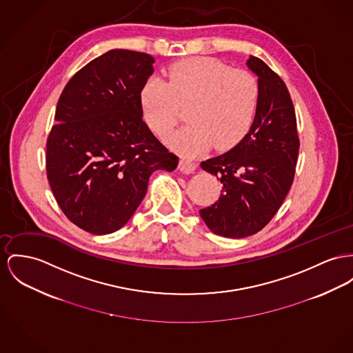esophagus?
I'll list each match as a JSON object with an SVG mask.
<instances>
[{
    "instance_id": "1",
    "label": "esophagus",
    "mask_w": 353,
    "mask_h": 353,
    "mask_svg": "<svg viewBox=\"0 0 353 353\" xmlns=\"http://www.w3.org/2000/svg\"><path fill=\"white\" fill-rule=\"evenodd\" d=\"M195 168H196V163L192 162V161H190V159L182 158V159L179 161V170L183 171V172H192Z\"/></svg>"
}]
</instances>
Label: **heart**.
<instances>
[{"instance_id":"1","label":"heart","mask_w":353,"mask_h":353,"mask_svg":"<svg viewBox=\"0 0 353 353\" xmlns=\"http://www.w3.org/2000/svg\"><path fill=\"white\" fill-rule=\"evenodd\" d=\"M259 83L250 72L232 70L210 57L174 64L165 80L150 77L141 92V108L150 128L159 137L171 134L188 108V125L168 144L186 157L234 147L249 132L259 107Z\"/></svg>"}]
</instances>
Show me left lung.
I'll return each instance as SVG.
<instances>
[{
	"mask_svg": "<svg viewBox=\"0 0 353 353\" xmlns=\"http://www.w3.org/2000/svg\"><path fill=\"white\" fill-rule=\"evenodd\" d=\"M246 64L259 76L250 131L230 151L201 163L222 190L199 214L214 234L226 238L256 234L272 221L293 183L300 148L294 105L281 77L256 56Z\"/></svg>",
	"mask_w": 353,
	"mask_h": 353,
	"instance_id": "8db88e82",
	"label": "left lung"
}]
</instances>
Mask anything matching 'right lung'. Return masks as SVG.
<instances>
[{"label": "right lung", "mask_w": 353, "mask_h": 353, "mask_svg": "<svg viewBox=\"0 0 353 353\" xmlns=\"http://www.w3.org/2000/svg\"><path fill=\"white\" fill-rule=\"evenodd\" d=\"M154 57L112 49L72 76L47 141L49 186L65 216L92 234L123 228L141 205L151 174L179 158L143 121L141 92Z\"/></svg>", "instance_id": "add662e5"}]
</instances>
